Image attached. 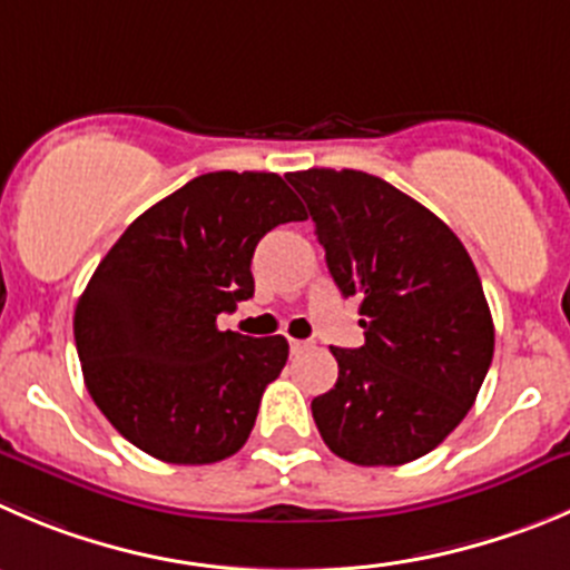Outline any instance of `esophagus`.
Instances as JSON below:
<instances>
[{"label":"esophagus","instance_id":"esophagus-1","mask_svg":"<svg viewBox=\"0 0 570 570\" xmlns=\"http://www.w3.org/2000/svg\"><path fill=\"white\" fill-rule=\"evenodd\" d=\"M305 350H311V341L291 338V352H294V355H299V352H305Z\"/></svg>","mask_w":570,"mask_h":570}]
</instances>
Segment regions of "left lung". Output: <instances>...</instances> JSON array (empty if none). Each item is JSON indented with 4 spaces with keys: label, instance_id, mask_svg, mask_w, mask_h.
Masks as SVG:
<instances>
[{
    "label": "left lung",
    "instance_id": "1",
    "mask_svg": "<svg viewBox=\"0 0 570 570\" xmlns=\"http://www.w3.org/2000/svg\"><path fill=\"white\" fill-rule=\"evenodd\" d=\"M366 341L330 346L338 381L311 403L324 444L361 468L425 456L475 403L495 350L479 271L431 209L361 170L291 173Z\"/></svg>",
    "mask_w": 570,
    "mask_h": 570
}]
</instances>
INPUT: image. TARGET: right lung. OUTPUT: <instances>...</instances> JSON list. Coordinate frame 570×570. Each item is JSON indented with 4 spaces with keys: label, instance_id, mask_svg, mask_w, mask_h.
I'll list each match as a JSON object with an SVG mask.
<instances>
[{
    "label": "right lung",
    "instance_id": "obj_1",
    "mask_svg": "<svg viewBox=\"0 0 570 570\" xmlns=\"http://www.w3.org/2000/svg\"><path fill=\"white\" fill-rule=\"evenodd\" d=\"M305 218L276 173H204L139 215L100 259L75 307V344L95 405L139 451L213 464L246 444L288 341L215 322L254 296L263 235Z\"/></svg>",
    "mask_w": 570,
    "mask_h": 570
}]
</instances>
